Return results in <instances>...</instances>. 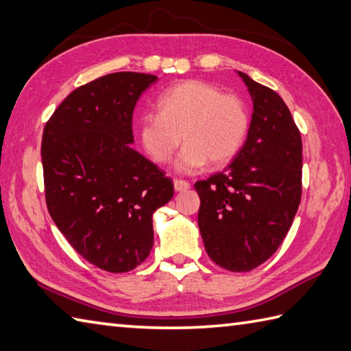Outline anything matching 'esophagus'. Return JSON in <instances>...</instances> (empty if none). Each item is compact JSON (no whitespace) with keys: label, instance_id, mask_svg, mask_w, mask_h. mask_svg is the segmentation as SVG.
Here are the masks:
<instances>
[{"label":"esophagus","instance_id":"34e87169","mask_svg":"<svg viewBox=\"0 0 351 351\" xmlns=\"http://www.w3.org/2000/svg\"><path fill=\"white\" fill-rule=\"evenodd\" d=\"M173 185H175L176 191H185V190L190 189V182L184 181V180H175Z\"/></svg>","mask_w":351,"mask_h":351}]
</instances>
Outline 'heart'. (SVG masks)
Returning a JSON list of instances; mask_svg holds the SVG:
<instances>
[{
  "mask_svg": "<svg viewBox=\"0 0 351 351\" xmlns=\"http://www.w3.org/2000/svg\"><path fill=\"white\" fill-rule=\"evenodd\" d=\"M156 116L146 114L138 125L141 146L160 166L169 164L176 149L185 146L176 161L181 171L225 166L232 161L247 137L250 119L244 102L223 95L219 87L187 80L167 88L155 104Z\"/></svg>",
  "mask_w": 351,
  "mask_h": 351,
  "instance_id": "b5f03b06",
  "label": "heart"
}]
</instances>
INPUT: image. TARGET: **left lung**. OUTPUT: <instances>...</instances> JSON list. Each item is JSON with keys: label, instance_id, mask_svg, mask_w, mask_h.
<instances>
[{"label": "left lung", "instance_id": "left-lung-1", "mask_svg": "<svg viewBox=\"0 0 351 351\" xmlns=\"http://www.w3.org/2000/svg\"><path fill=\"white\" fill-rule=\"evenodd\" d=\"M238 75L253 101L247 140L225 170L195 189L208 256L241 273L265 263L293 225L302 199V137L278 93Z\"/></svg>", "mask_w": 351, "mask_h": 351}]
</instances>
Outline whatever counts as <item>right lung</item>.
<instances>
[{"instance_id": "obj_1", "label": "right lung", "mask_w": 351, "mask_h": 351, "mask_svg": "<svg viewBox=\"0 0 351 351\" xmlns=\"http://www.w3.org/2000/svg\"><path fill=\"white\" fill-rule=\"evenodd\" d=\"M156 77L116 72L75 88L42 136L51 219L88 263L110 273L140 265L154 245L152 214L173 182L134 151L132 113Z\"/></svg>"}]
</instances>
